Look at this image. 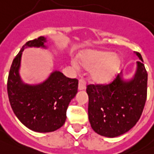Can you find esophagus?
<instances>
[{"instance_id": "obj_1", "label": "esophagus", "mask_w": 154, "mask_h": 154, "mask_svg": "<svg viewBox=\"0 0 154 154\" xmlns=\"http://www.w3.org/2000/svg\"><path fill=\"white\" fill-rule=\"evenodd\" d=\"M86 89V82L83 79H80L79 81V90L82 91Z\"/></svg>"}]
</instances>
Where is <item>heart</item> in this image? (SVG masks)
<instances>
[{
  "label": "heart",
  "mask_w": 154,
  "mask_h": 154,
  "mask_svg": "<svg viewBox=\"0 0 154 154\" xmlns=\"http://www.w3.org/2000/svg\"><path fill=\"white\" fill-rule=\"evenodd\" d=\"M79 58L80 65L91 71V79L97 83L111 79L120 66L119 58L109 52L86 51L80 54ZM72 63L75 68H79L77 62L73 60Z\"/></svg>",
  "instance_id": "1"
}]
</instances>
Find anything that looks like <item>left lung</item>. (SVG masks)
Masks as SVG:
<instances>
[{"instance_id": "1", "label": "left lung", "mask_w": 154, "mask_h": 154, "mask_svg": "<svg viewBox=\"0 0 154 154\" xmlns=\"http://www.w3.org/2000/svg\"><path fill=\"white\" fill-rule=\"evenodd\" d=\"M137 61V70L130 80L123 79L121 73L109 84H90L88 116L91 128L100 135L120 136L131 130L143 113L147 97L148 75L143 57Z\"/></svg>"}]
</instances>
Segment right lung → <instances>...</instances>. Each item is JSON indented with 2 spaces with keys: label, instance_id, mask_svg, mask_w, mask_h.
<instances>
[{
  "label": "right lung",
  "instance_id": "1",
  "mask_svg": "<svg viewBox=\"0 0 154 154\" xmlns=\"http://www.w3.org/2000/svg\"><path fill=\"white\" fill-rule=\"evenodd\" d=\"M45 37L29 41L14 58L8 78L7 90L15 115L26 128L36 132H51L64 124L67 109L78 92L79 81L58 71L52 72L42 83L28 85L19 73L23 51L27 47L46 48Z\"/></svg>",
  "mask_w": 154,
  "mask_h": 154
}]
</instances>
